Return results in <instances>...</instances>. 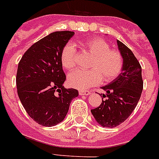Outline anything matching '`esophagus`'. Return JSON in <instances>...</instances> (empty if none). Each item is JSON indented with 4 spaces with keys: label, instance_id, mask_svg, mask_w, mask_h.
Instances as JSON below:
<instances>
[{
    "label": "esophagus",
    "instance_id": "34e87169",
    "mask_svg": "<svg viewBox=\"0 0 159 159\" xmlns=\"http://www.w3.org/2000/svg\"><path fill=\"white\" fill-rule=\"evenodd\" d=\"M79 94L80 95H89L90 94L89 90H80Z\"/></svg>",
    "mask_w": 159,
    "mask_h": 159
}]
</instances>
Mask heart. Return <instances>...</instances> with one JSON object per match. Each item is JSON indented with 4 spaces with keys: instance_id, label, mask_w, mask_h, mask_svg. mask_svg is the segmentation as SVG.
<instances>
[{
    "instance_id": "b5f03b06",
    "label": "heart",
    "mask_w": 159,
    "mask_h": 159,
    "mask_svg": "<svg viewBox=\"0 0 159 159\" xmlns=\"http://www.w3.org/2000/svg\"><path fill=\"white\" fill-rule=\"evenodd\" d=\"M84 49L93 56L89 65V71L75 70L68 76L70 86L77 89H87L105 82L114 80L121 72L123 59L116 50L111 49L107 42L101 39H93L84 43ZM61 64L65 70H73L77 65V52L75 44L69 43L61 52Z\"/></svg>"
}]
</instances>
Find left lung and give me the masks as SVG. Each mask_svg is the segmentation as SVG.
Masks as SVG:
<instances>
[{
    "label": "left lung",
    "mask_w": 159,
    "mask_h": 159,
    "mask_svg": "<svg viewBox=\"0 0 159 159\" xmlns=\"http://www.w3.org/2000/svg\"><path fill=\"white\" fill-rule=\"evenodd\" d=\"M118 50L123 59L121 73L107 85L101 87L107 99L97 108L91 110L98 124L103 127H116L129 117L143 91L142 68L133 52L117 40Z\"/></svg>",
    "instance_id": "obj_1"
}]
</instances>
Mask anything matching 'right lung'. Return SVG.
I'll return each instance as SVG.
<instances>
[{
    "label": "right lung",
    "mask_w": 159,
    "mask_h": 159,
    "mask_svg": "<svg viewBox=\"0 0 159 159\" xmlns=\"http://www.w3.org/2000/svg\"><path fill=\"white\" fill-rule=\"evenodd\" d=\"M75 33H50L32 45L20 60L16 73L17 94L27 113L37 123L52 126L60 123L77 97L75 89L63 86L66 76L61 52Z\"/></svg>",
    "instance_id": "1"
}]
</instances>
